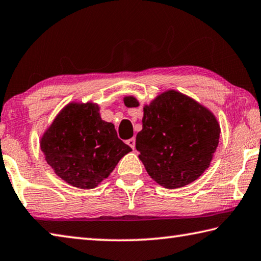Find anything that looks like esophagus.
<instances>
[{
    "label": "esophagus",
    "instance_id": "1",
    "mask_svg": "<svg viewBox=\"0 0 261 261\" xmlns=\"http://www.w3.org/2000/svg\"><path fill=\"white\" fill-rule=\"evenodd\" d=\"M127 144L129 145V147L132 148V149H134L135 148V139L133 138V139H129L127 141Z\"/></svg>",
    "mask_w": 261,
    "mask_h": 261
}]
</instances>
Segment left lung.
<instances>
[{"instance_id":"left-lung-1","label":"left lung","mask_w":261,"mask_h":261,"mask_svg":"<svg viewBox=\"0 0 261 261\" xmlns=\"http://www.w3.org/2000/svg\"><path fill=\"white\" fill-rule=\"evenodd\" d=\"M123 103L139 107L134 96L123 97ZM220 133V125L208 109L171 89L144 105L135 147L150 177L167 189H176L207 170Z\"/></svg>"}]
</instances>
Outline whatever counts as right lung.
Segmentation results:
<instances>
[{"instance_id": "obj_1", "label": "right lung", "mask_w": 261, "mask_h": 261, "mask_svg": "<svg viewBox=\"0 0 261 261\" xmlns=\"http://www.w3.org/2000/svg\"><path fill=\"white\" fill-rule=\"evenodd\" d=\"M44 159L66 184L93 189L132 151L118 139L112 122L102 120L98 104L71 102L40 140Z\"/></svg>"}]
</instances>
